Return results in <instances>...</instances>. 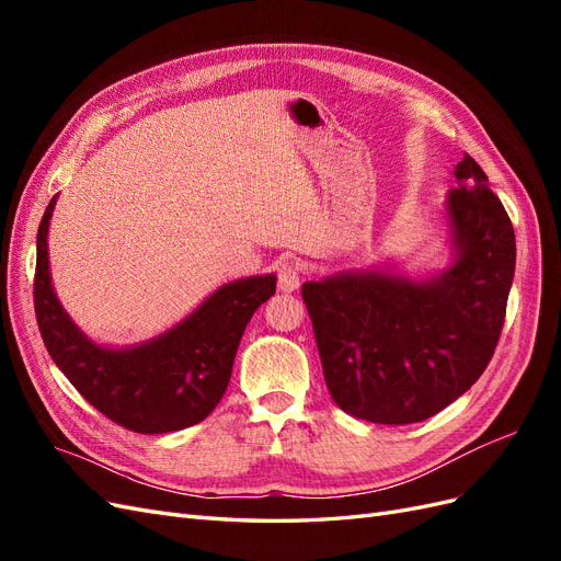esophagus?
Segmentation results:
<instances>
[{"label":"esophagus","instance_id":"1","mask_svg":"<svg viewBox=\"0 0 561 561\" xmlns=\"http://www.w3.org/2000/svg\"><path fill=\"white\" fill-rule=\"evenodd\" d=\"M301 283V268L295 262H283L278 266V290L280 293H295Z\"/></svg>","mask_w":561,"mask_h":561}]
</instances>
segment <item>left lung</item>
<instances>
[{
    "mask_svg": "<svg viewBox=\"0 0 561 561\" xmlns=\"http://www.w3.org/2000/svg\"><path fill=\"white\" fill-rule=\"evenodd\" d=\"M449 192L454 264L428 280L346 271L301 285L332 400L404 426L431 419L482 377L515 276V229L472 157Z\"/></svg>",
    "mask_w": 561,
    "mask_h": 561,
    "instance_id": "8db88e82",
    "label": "left lung"
}]
</instances>
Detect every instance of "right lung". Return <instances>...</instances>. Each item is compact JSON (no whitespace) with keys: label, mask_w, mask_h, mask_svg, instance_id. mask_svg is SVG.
I'll list each match as a JSON object with an SVG mask.
<instances>
[{"label":"right lung","mask_w":561,"mask_h":561,"mask_svg":"<svg viewBox=\"0 0 561 561\" xmlns=\"http://www.w3.org/2000/svg\"><path fill=\"white\" fill-rule=\"evenodd\" d=\"M37 231L35 313L46 351L62 375L118 426L173 433L206 419L222 400L252 313L276 293V276H250L219 287L175 328L128 348L98 346L60 307L48 274V222Z\"/></svg>","instance_id":"right-lung-1"}]
</instances>
